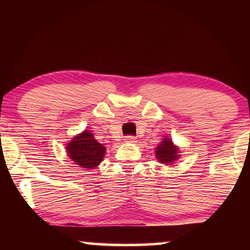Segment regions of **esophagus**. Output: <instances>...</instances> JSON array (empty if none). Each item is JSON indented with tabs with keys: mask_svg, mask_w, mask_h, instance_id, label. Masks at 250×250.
Here are the masks:
<instances>
[{
	"mask_svg": "<svg viewBox=\"0 0 250 250\" xmlns=\"http://www.w3.org/2000/svg\"><path fill=\"white\" fill-rule=\"evenodd\" d=\"M125 141L128 142V143H135V142H136V137H135V136H127L125 139Z\"/></svg>",
	"mask_w": 250,
	"mask_h": 250,
	"instance_id": "obj_1",
	"label": "esophagus"
}]
</instances>
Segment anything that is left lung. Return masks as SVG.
Segmentation results:
<instances>
[{
  "mask_svg": "<svg viewBox=\"0 0 250 250\" xmlns=\"http://www.w3.org/2000/svg\"><path fill=\"white\" fill-rule=\"evenodd\" d=\"M180 148L174 145L170 137L166 136L155 148V157L160 163L166 166L173 165L180 159Z\"/></svg>",
  "mask_w": 250,
  "mask_h": 250,
  "instance_id": "8db88e82",
  "label": "left lung"
}]
</instances>
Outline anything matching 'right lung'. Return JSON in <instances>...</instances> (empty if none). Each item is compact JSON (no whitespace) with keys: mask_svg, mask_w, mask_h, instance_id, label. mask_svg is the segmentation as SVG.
Segmentation results:
<instances>
[{"mask_svg":"<svg viewBox=\"0 0 250 250\" xmlns=\"http://www.w3.org/2000/svg\"><path fill=\"white\" fill-rule=\"evenodd\" d=\"M67 154L71 161L85 170L96 168L103 161L105 147L94 137L91 131L83 130L67 145Z\"/></svg>","mask_w":250,"mask_h":250,"instance_id":"add662e5","label":"right lung"}]
</instances>
